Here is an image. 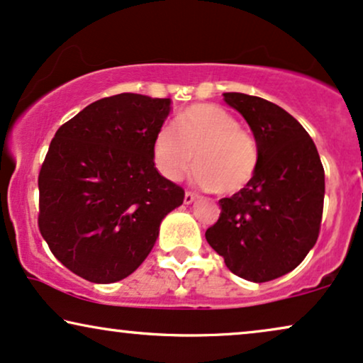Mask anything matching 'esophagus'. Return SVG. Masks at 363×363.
Masks as SVG:
<instances>
[{
  "label": "esophagus",
  "mask_w": 363,
  "mask_h": 363,
  "mask_svg": "<svg viewBox=\"0 0 363 363\" xmlns=\"http://www.w3.org/2000/svg\"><path fill=\"white\" fill-rule=\"evenodd\" d=\"M196 194H194V192H189V191H187L186 192V194H184V204H192V203H194V201H196Z\"/></svg>",
  "instance_id": "esophagus-1"
}]
</instances>
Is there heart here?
Instances as JSON below:
<instances>
[{
    "mask_svg": "<svg viewBox=\"0 0 363 363\" xmlns=\"http://www.w3.org/2000/svg\"><path fill=\"white\" fill-rule=\"evenodd\" d=\"M152 157L157 171L177 182L196 166V184L221 194H235L247 186L258 167V147L238 118L218 105H191L172 127L154 135Z\"/></svg>",
    "mask_w": 363,
    "mask_h": 363,
    "instance_id": "b5f03b06",
    "label": "heart"
}]
</instances>
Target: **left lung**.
<instances>
[{"mask_svg": "<svg viewBox=\"0 0 363 363\" xmlns=\"http://www.w3.org/2000/svg\"><path fill=\"white\" fill-rule=\"evenodd\" d=\"M224 102L245 117L258 147L253 179L219 201L221 216L206 231L231 273L253 283L295 269L318 240L325 171L315 142L286 110L229 91Z\"/></svg>", "mask_w": 363, "mask_h": 363, "instance_id": "1", "label": "left lung"}]
</instances>
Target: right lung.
<instances>
[{
  "label": "right lung",
  "mask_w": 363,
  "mask_h": 363,
  "mask_svg": "<svg viewBox=\"0 0 363 363\" xmlns=\"http://www.w3.org/2000/svg\"><path fill=\"white\" fill-rule=\"evenodd\" d=\"M171 108V99L118 94L86 105L55 134L38 177V226L79 277L105 284L134 273L162 219L184 201L152 157Z\"/></svg>",
  "instance_id": "obj_1"
}]
</instances>
